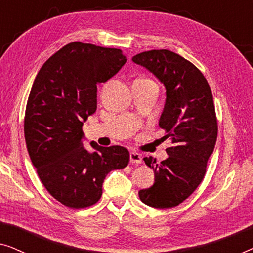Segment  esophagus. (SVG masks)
<instances>
[{
	"mask_svg": "<svg viewBox=\"0 0 253 253\" xmlns=\"http://www.w3.org/2000/svg\"><path fill=\"white\" fill-rule=\"evenodd\" d=\"M130 162L131 164H140L141 162V155L138 152H130Z\"/></svg>",
	"mask_w": 253,
	"mask_h": 253,
	"instance_id": "1",
	"label": "esophagus"
}]
</instances>
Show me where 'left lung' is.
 Segmentation results:
<instances>
[{
  "label": "left lung",
  "mask_w": 253,
  "mask_h": 253,
  "mask_svg": "<svg viewBox=\"0 0 253 253\" xmlns=\"http://www.w3.org/2000/svg\"><path fill=\"white\" fill-rule=\"evenodd\" d=\"M166 87V103L159 120L164 139L171 140L168 158L157 162L144 158L154 170V184L139 191L141 202L169 209L184 202L202 183L217 137L213 95L202 71L191 62L167 49L148 50L132 57Z\"/></svg>",
  "instance_id": "left-lung-1"
}]
</instances>
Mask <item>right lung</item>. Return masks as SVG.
<instances>
[{"label":"right lung","mask_w":253,"mask_h":253,"mask_svg":"<svg viewBox=\"0 0 253 253\" xmlns=\"http://www.w3.org/2000/svg\"><path fill=\"white\" fill-rule=\"evenodd\" d=\"M122 50L71 42L44 62L27 100L24 133L31 161L47 191L70 209L94 205L114 169L129 164L126 147H83V124L96 110V85L126 64Z\"/></svg>","instance_id":"obj_1"}]
</instances>
